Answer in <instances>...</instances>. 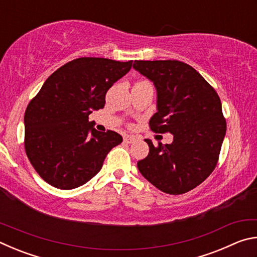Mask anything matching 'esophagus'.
<instances>
[{"instance_id": "1", "label": "esophagus", "mask_w": 257, "mask_h": 257, "mask_svg": "<svg viewBox=\"0 0 257 257\" xmlns=\"http://www.w3.org/2000/svg\"><path fill=\"white\" fill-rule=\"evenodd\" d=\"M136 141V138L133 137V136H124L123 137V142L127 143V144H133Z\"/></svg>"}]
</instances>
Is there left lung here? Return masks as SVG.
<instances>
[{"label":"left lung","mask_w":257,"mask_h":257,"mask_svg":"<svg viewBox=\"0 0 257 257\" xmlns=\"http://www.w3.org/2000/svg\"><path fill=\"white\" fill-rule=\"evenodd\" d=\"M133 68L153 82L156 113L150 120L156 133H170L171 144L155 147L137 162L139 172L171 195L194 189L214 170L227 124L219 95L193 67L176 60L135 61Z\"/></svg>","instance_id":"obj_1"}]
</instances>
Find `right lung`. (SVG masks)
I'll return each instance as SVG.
<instances>
[{
	"instance_id": "obj_1",
	"label": "right lung",
	"mask_w": 257,
	"mask_h": 257,
	"mask_svg": "<svg viewBox=\"0 0 257 257\" xmlns=\"http://www.w3.org/2000/svg\"><path fill=\"white\" fill-rule=\"evenodd\" d=\"M133 66L103 58L70 61L47 78L25 112V150L47 184L73 189L96 176L104 159L122 142L99 133L88 116L105 105V94Z\"/></svg>"
}]
</instances>
